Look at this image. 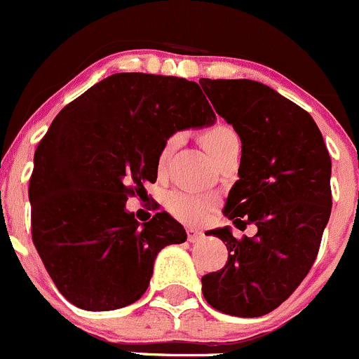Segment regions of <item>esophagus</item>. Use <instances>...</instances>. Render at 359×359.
I'll return each instance as SVG.
<instances>
[{
  "label": "esophagus",
  "instance_id": "34e87169",
  "mask_svg": "<svg viewBox=\"0 0 359 359\" xmlns=\"http://www.w3.org/2000/svg\"><path fill=\"white\" fill-rule=\"evenodd\" d=\"M187 236H188V241H190V243H198V241L204 239V233H202L201 230H195V229H188Z\"/></svg>",
  "mask_w": 359,
  "mask_h": 359
}]
</instances>
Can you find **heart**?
Wrapping results in <instances>:
<instances>
[{
  "mask_svg": "<svg viewBox=\"0 0 359 359\" xmlns=\"http://www.w3.org/2000/svg\"><path fill=\"white\" fill-rule=\"evenodd\" d=\"M201 140L204 148L209 151V155H211L212 158H218L223 151L239 144V136H237L236 130L230 126H226V123H216V126L205 129L204 133H202ZM180 143V133L171 134V136L165 140L161 151H158V165H161V168H164L165 162L169 161V157H171L172 151L178 148ZM215 204V197L204 194H195V191L176 190L171 191V194L168 195V198H165L168 211L171 212L175 218H178L180 222L190 223V225H198V223L204 222L209 216V212L212 211Z\"/></svg>",
  "mask_w": 359,
  "mask_h": 359,
  "instance_id": "1",
  "label": "heart"
}]
</instances>
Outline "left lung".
<instances>
[{
  "instance_id": "1",
  "label": "left lung",
  "mask_w": 359,
  "mask_h": 359,
  "mask_svg": "<svg viewBox=\"0 0 359 359\" xmlns=\"http://www.w3.org/2000/svg\"><path fill=\"white\" fill-rule=\"evenodd\" d=\"M216 113L243 143L239 180L223 215L255 237L236 239L230 226L209 230L229 260L202 278L216 311L258 318L283 304L311 271L332 212V158L305 109L255 80H198Z\"/></svg>"
}]
</instances>
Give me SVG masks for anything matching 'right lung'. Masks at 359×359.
<instances>
[{
	"label": "right lung",
	"mask_w": 359,
	"mask_h": 359,
	"mask_svg": "<svg viewBox=\"0 0 359 359\" xmlns=\"http://www.w3.org/2000/svg\"><path fill=\"white\" fill-rule=\"evenodd\" d=\"M215 120L195 81L144 73L111 74L62 108L34 151L29 202L33 243L64 299L85 311L141 299L158 251L187 232L165 211L140 223L127 198L155 183L171 134Z\"/></svg>",
	"instance_id": "1"
}]
</instances>
